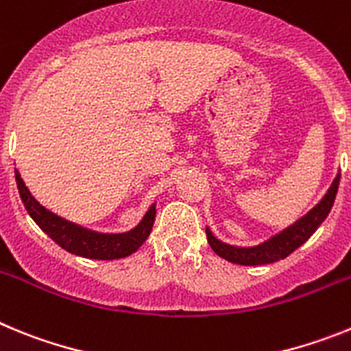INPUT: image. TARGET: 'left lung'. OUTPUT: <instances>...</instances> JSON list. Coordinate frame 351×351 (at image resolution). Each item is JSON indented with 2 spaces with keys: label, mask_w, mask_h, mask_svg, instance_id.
<instances>
[{
  "label": "left lung",
  "mask_w": 351,
  "mask_h": 351,
  "mask_svg": "<svg viewBox=\"0 0 351 351\" xmlns=\"http://www.w3.org/2000/svg\"><path fill=\"white\" fill-rule=\"evenodd\" d=\"M339 178L341 173H337V178L334 179L332 186L328 188L327 195L322 198V202L316 207H313L304 218H300L299 221H295L291 226H288L287 230H283L281 234L274 235L272 239H269L267 243L260 244L255 247H235L228 246V244L221 243L218 239L210 234V230L207 228V241H209V246L213 247V251L221 258L228 260L232 263H239V265H263V263H272L278 262L281 258H287L290 253L297 250L299 246H302L318 226L322 225L325 218L328 216L330 209H332L334 198L337 193V186H339Z\"/></svg>",
  "instance_id": "1"
}]
</instances>
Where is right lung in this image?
Returning <instances> with one entry per match:
<instances>
[{
  "label": "right lung",
  "instance_id": "obj_1",
  "mask_svg": "<svg viewBox=\"0 0 351 351\" xmlns=\"http://www.w3.org/2000/svg\"><path fill=\"white\" fill-rule=\"evenodd\" d=\"M15 181H17L19 193H21V198H23L24 207H26L31 218L35 219L36 225L56 244H60L63 250L70 251L73 255L95 260L125 258V256L135 253L145 243V239L149 237V234L153 230L154 216H156L154 206L147 210L141 225L137 228H133L132 232H128V234H96V232L80 228V226L73 225V223L66 221V219L60 218V216H56L51 210L40 206L35 198L31 197L29 190L26 188L19 172H15Z\"/></svg>",
  "mask_w": 351,
  "mask_h": 351
}]
</instances>
